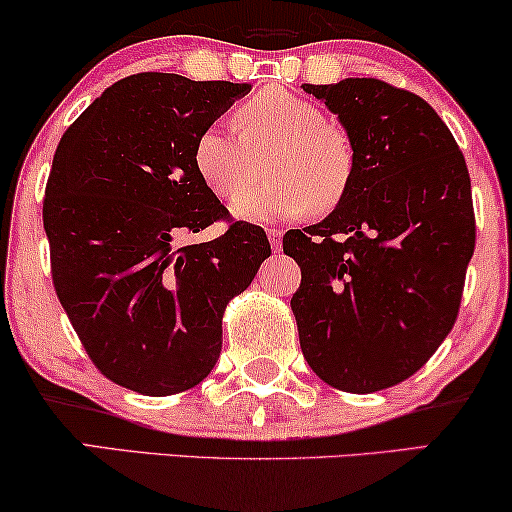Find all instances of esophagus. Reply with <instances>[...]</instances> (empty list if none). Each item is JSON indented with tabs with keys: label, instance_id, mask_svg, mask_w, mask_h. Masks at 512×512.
<instances>
[{
	"label": "esophagus",
	"instance_id": "1",
	"mask_svg": "<svg viewBox=\"0 0 512 512\" xmlns=\"http://www.w3.org/2000/svg\"><path fill=\"white\" fill-rule=\"evenodd\" d=\"M265 232H268V240H270L272 251H280V249H282V230L268 228Z\"/></svg>",
	"mask_w": 512,
	"mask_h": 512
}]
</instances>
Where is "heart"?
I'll return each instance as SVG.
<instances>
[{
  "instance_id": "b5f03b06",
  "label": "heart",
  "mask_w": 512,
  "mask_h": 512,
  "mask_svg": "<svg viewBox=\"0 0 512 512\" xmlns=\"http://www.w3.org/2000/svg\"><path fill=\"white\" fill-rule=\"evenodd\" d=\"M240 131L221 122L197 136L192 159L204 185L221 199H235L262 175L271 181L232 204L242 221L327 214L353 188L357 148L350 131L327 110L294 91L265 89L237 110Z\"/></svg>"
}]
</instances>
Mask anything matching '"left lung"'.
<instances>
[{
	"mask_svg": "<svg viewBox=\"0 0 512 512\" xmlns=\"http://www.w3.org/2000/svg\"><path fill=\"white\" fill-rule=\"evenodd\" d=\"M353 136L357 174L324 221L284 235L301 265L291 298L310 369L345 393L397 386L459 315L475 251L470 176L440 115L381 79L303 84Z\"/></svg>",
	"mask_w": 512,
	"mask_h": 512,
	"instance_id": "obj_1",
	"label": "left lung"
}]
</instances>
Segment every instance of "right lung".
<instances>
[{
	"label": "right lung",
	"mask_w": 512,
	"mask_h": 512,
	"mask_svg": "<svg viewBox=\"0 0 512 512\" xmlns=\"http://www.w3.org/2000/svg\"><path fill=\"white\" fill-rule=\"evenodd\" d=\"M249 84L171 72L119 79L68 126L44 195L58 301L103 376L164 397L211 374L223 310L270 256L258 225L211 242L190 232L228 209L195 169L197 136Z\"/></svg>",
	"instance_id": "add662e5"
}]
</instances>
